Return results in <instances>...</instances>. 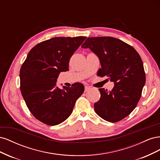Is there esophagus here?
Segmentation results:
<instances>
[{"label":"esophagus","instance_id":"1","mask_svg":"<svg viewBox=\"0 0 160 160\" xmlns=\"http://www.w3.org/2000/svg\"><path fill=\"white\" fill-rule=\"evenodd\" d=\"M90 87L88 86H85V92H88V91L90 90Z\"/></svg>","mask_w":160,"mask_h":160}]
</instances>
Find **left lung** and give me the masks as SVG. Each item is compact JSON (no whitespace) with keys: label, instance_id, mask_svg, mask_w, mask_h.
I'll return each instance as SVG.
<instances>
[{"label":"left lung","instance_id":"1","mask_svg":"<svg viewBox=\"0 0 160 160\" xmlns=\"http://www.w3.org/2000/svg\"><path fill=\"white\" fill-rule=\"evenodd\" d=\"M81 47L98 55L101 65L98 75L115 85L110 91L99 89L95 113L109 122H118L132 112L142 96L146 73L141 57L133 47L111 37H89Z\"/></svg>","mask_w":160,"mask_h":160}]
</instances>
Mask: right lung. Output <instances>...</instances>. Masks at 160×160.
Wrapping results in <instances>:
<instances>
[{
    "label": "right lung",
    "mask_w": 160,
    "mask_h": 160,
    "mask_svg": "<svg viewBox=\"0 0 160 160\" xmlns=\"http://www.w3.org/2000/svg\"><path fill=\"white\" fill-rule=\"evenodd\" d=\"M85 38L54 37L38 43L28 52L20 70V88L27 108L40 122L49 125L63 122L83 94L81 83L61 89L56 81L61 72L69 70L71 56Z\"/></svg>",
    "instance_id": "right-lung-1"
}]
</instances>
